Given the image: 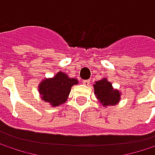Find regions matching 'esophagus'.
Instances as JSON below:
<instances>
[{
    "label": "esophagus",
    "instance_id": "34e87169",
    "mask_svg": "<svg viewBox=\"0 0 155 155\" xmlns=\"http://www.w3.org/2000/svg\"><path fill=\"white\" fill-rule=\"evenodd\" d=\"M82 83L84 84V85H86V86H88V85H90V80H84V81H82Z\"/></svg>",
    "mask_w": 155,
    "mask_h": 155
}]
</instances>
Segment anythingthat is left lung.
<instances>
[{
	"label": "left lung",
	"instance_id": "obj_1",
	"mask_svg": "<svg viewBox=\"0 0 155 155\" xmlns=\"http://www.w3.org/2000/svg\"><path fill=\"white\" fill-rule=\"evenodd\" d=\"M93 87L94 93L103 107L114 106L119 102L120 92L113 89L111 82L108 81L107 78L95 81Z\"/></svg>",
	"mask_w": 155,
	"mask_h": 155
}]
</instances>
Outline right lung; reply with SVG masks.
<instances>
[{
  "mask_svg": "<svg viewBox=\"0 0 155 155\" xmlns=\"http://www.w3.org/2000/svg\"><path fill=\"white\" fill-rule=\"evenodd\" d=\"M74 84H78L77 79L69 78L66 74L58 72L54 77L43 80L38 85V91L44 101L57 107L67 101Z\"/></svg>",
  "mask_w": 155,
  "mask_h": 155,
  "instance_id": "add662e5",
  "label": "right lung"
}]
</instances>
